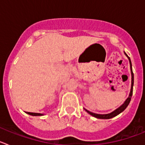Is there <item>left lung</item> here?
Returning a JSON list of instances; mask_svg holds the SVG:
<instances>
[{
	"label": "left lung",
	"instance_id": "1",
	"mask_svg": "<svg viewBox=\"0 0 145 145\" xmlns=\"http://www.w3.org/2000/svg\"><path fill=\"white\" fill-rule=\"evenodd\" d=\"M125 54L128 57V55L125 53ZM129 59V62H130V67H131V91L130 93H129V97H128L127 99L125 101L123 104L122 105L120 106L119 108H118L117 110H116L115 111H113L111 113H109V114H105V115H100V114H96V113H93V112H90V111L87 110H85L88 113H89L90 115H91L93 117L97 118H100V119H110V118H112L115 117V116H118V114H120V112H122L123 111L125 110L126 107H128L129 105V104L130 103V101H131V97H132V93H133V86H134V73H133V71H132V65H131V61L130 58L129 57H128Z\"/></svg>",
	"mask_w": 145,
	"mask_h": 145
}]
</instances>
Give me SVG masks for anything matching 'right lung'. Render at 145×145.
<instances>
[{"label": "right lung", "mask_w": 145, "mask_h": 145, "mask_svg": "<svg viewBox=\"0 0 145 145\" xmlns=\"http://www.w3.org/2000/svg\"><path fill=\"white\" fill-rule=\"evenodd\" d=\"M27 113L30 115V116H43V114H40V113H35V112H27Z\"/></svg>", "instance_id": "add662e5"}]
</instances>
